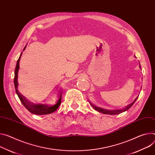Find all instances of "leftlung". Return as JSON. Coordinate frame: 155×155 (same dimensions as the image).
Listing matches in <instances>:
<instances>
[{
    "instance_id": "obj_1",
    "label": "left lung",
    "mask_w": 155,
    "mask_h": 155,
    "mask_svg": "<svg viewBox=\"0 0 155 155\" xmlns=\"http://www.w3.org/2000/svg\"><path fill=\"white\" fill-rule=\"evenodd\" d=\"M140 68H141V67H140ZM138 97H137L135 100L131 103L129 105L127 106L124 109H118V110H107V109H103V108H101V107H97V106H94L93 104H91L90 102V104L91 105V106L96 110H97L99 111L100 112H101V113H103L104 114H110V115H116V114H119L120 113H122V112H125L127 110H128L130 107H131L132 106V105L135 103V102L137 101Z\"/></svg>"
}]
</instances>
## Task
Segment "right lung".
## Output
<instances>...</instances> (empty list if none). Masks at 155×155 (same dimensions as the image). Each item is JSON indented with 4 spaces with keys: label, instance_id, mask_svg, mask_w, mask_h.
<instances>
[{
    "label": "right lung",
    "instance_id": "right-lung-1",
    "mask_svg": "<svg viewBox=\"0 0 155 155\" xmlns=\"http://www.w3.org/2000/svg\"><path fill=\"white\" fill-rule=\"evenodd\" d=\"M26 46L23 49V51L25 49ZM22 52L21 53L20 57L17 61V65L15 67V77H14V85H15V88L16 93L19 97V99L20 101L22 103L23 105L31 113L36 114V115H45V114H48L52 113L53 112H54L56 109H57L59 106H60L61 103V99H62V92H59V100L57 101V103L54 104L52 106H50L48 104H35L31 103V101L28 100L26 98L22 95L18 91V70L20 68L19 63H20V60L21 58Z\"/></svg>",
    "mask_w": 155,
    "mask_h": 155
}]
</instances>
